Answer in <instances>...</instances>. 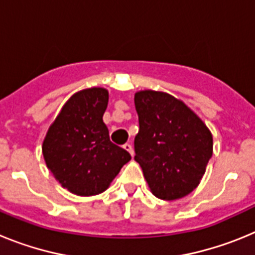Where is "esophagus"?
Returning a JSON list of instances; mask_svg holds the SVG:
<instances>
[{
    "instance_id": "obj_1",
    "label": "esophagus",
    "mask_w": 255,
    "mask_h": 255,
    "mask_svg": "<svg viewBox=\"0 0 255 255\" xmlns=\"http://www.w3.org/2000/svg\"><path fill=\"white\" fill-rule=\"evenodd\" d=\"M123 148H124V149H125V150H128V152H129L130 153V154H134V150H132V147H131V144H129V143H125V144H124V145H123Z\"/></svg>"
}]
</instances>
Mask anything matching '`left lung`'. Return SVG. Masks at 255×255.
I'll list each match as a JSON object with an SVG mask.
<instances>
[{
    "label": "left lung",
    "instance_id": "left-lung-1",
    "mask_svg": "<svg viewBox=\"0 0 255 255\" xmlns=\"http://www.w3.org/2000/svg\"><path fill=\"white\" fill-rule=\"evenodd\" d=\"M134 103L139 117L135 161L153 195L176 200L190 194L212 157L211 131L190 108L167 93L138 92Z\"/></svg>",
    "mask_w": 255,
    "mask_h": 255
}]
</instances>
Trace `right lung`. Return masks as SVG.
Segmentation results:
<instances>
[{
  "instance_id": "add662e5",
  "label": "right lung",
  "mask_w": 255,
  "mask_h": 255,
  "mask_svg": "<svg viewBox=\"0 0 255 255\" xmlns=\"http://www.w3.org/2000/svg\"><path fill=\"white\" fill-rule=\"evenodd\" d=\"M108 92L91 88L74 94L52 124L43 141L47 167L61 185L76 195L105 191L131 159L110 140L103 114Z\"/></svg>"
}]
</instances>
